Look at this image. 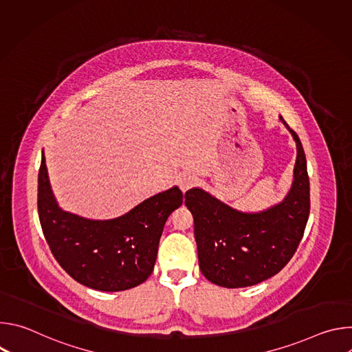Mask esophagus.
<instances>
[{
  "label": "esophagus",
  "instance_id": "esophagus-1",
  "mask_svg": "<svg viewBox=\"0 0 352 352\" xmlns=\"http://www.w3.org/2000/svg\"><path fill=\"white\" fill-rule=\"evenodd\" d=\"M196 184V177L192 174H182L178 179V186L182 192H186Z\"/></svg>",
  "mask_w": 352,
  "mask_h": 352
}]
</instances>
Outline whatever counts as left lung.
I'll list each match as a JSON object with an SVG mask.
<instances>
[{"label": "left lung", "mask_w": 352, "mask_h": 352, "mask_svg": "<svg viewBox=\"0 0 352 352\" xmlns=\"http://www.w3.org/2000/svg\"><path fill=\"white\" fill-rule=\"evenodd\" d=\"M296 142L294 182L283 202L262 213H241L205 190L185 193L193 216L199 267L221 287L241 288L277 274L294 256L309 217V177L298 135L280 117Z\"/></svg>", "instance_id": "obj_1"}]
</instances>
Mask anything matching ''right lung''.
I'll list each match as a JSON object with an SVG mask.
<instances>
[{"mask_svg":"<svg viewBox=\"0 0 352 352\" xmlns=\"http://www.w3.org/2000/svg\"><path fill=\"white\" fill-rule=\"evenodd\" d=\"M181 205L182 192L174 186L114 220L69 214L56 202L41 157L37 209L44 238L60 266L89 288L124 291L146 281L156 263L164 224Z\"/></svg>","mask_w":352,"mask_h":352,"instance_id":"add662e5","label":"right lung"}]
</instances>
